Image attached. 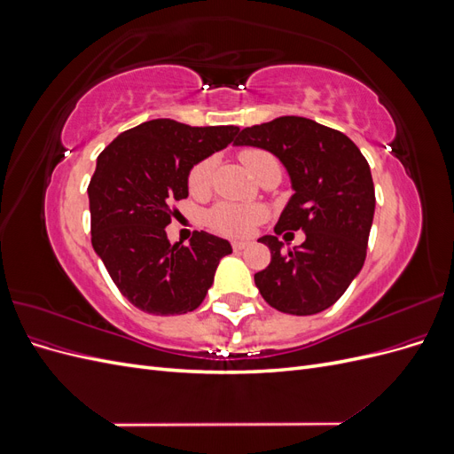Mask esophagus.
Wrapping results in <instances>:
<instances>
[{"mask_svg": "<svg viewBox=\"0 0 454 454\" xmlns=\"http://www.w3.org/2000/svg\"><path fill=\"white\" fill-rule=\"evenodd\" d=\"M246 246H248V242H242V240H235V242H232V250H235V252H242V250L246 248Z\"/></svg>", "mask_w": 454, "mask_h": 454, "instance_id": "esophagus-1", "label": "esophagus"}]
</instances>
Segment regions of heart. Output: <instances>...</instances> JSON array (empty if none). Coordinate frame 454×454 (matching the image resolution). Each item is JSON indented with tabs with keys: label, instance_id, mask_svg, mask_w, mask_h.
Here are the masks:
<instances>
[{
	"label": "heart",
	"instance_id": "b5f03b06",
	"mask_svg": "<svg viewBox=\"0 0 454 454\" xmlns=\"http://www.w3.org/2000/svg\"><path fill=\"white\" fill-rule=\"evenodd\" d=\"M269 160H274V157L263 149H244L240 153V162L244 164V168L248 170L252 176L255 170ZM212 174H214V159H202L197 162L193 168L189 172V189L193 193H206L210 189L212 184ZM265 217V210L261 206L254 204H232V202H219L206 215V222L208 225L219 232V235L232 237V239H242L252 235V231L255 225Z\"/></svg>",
	"mask_w": 454,
	"mask_h": 454
}]
</instances>
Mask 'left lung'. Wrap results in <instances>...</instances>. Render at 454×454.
<instances>
[{"label": "left lung", "mask_w": 454, "mask_h": 454, "mask_svg": "<svg viewBox=\"0 0 454 454\" xmlns=\"http://www.w3.org/2000/svg\"><path fill=\"white\" fill-rule=\"evenodd\" d=\"M235 145L267 149L290 174L295 193L274 232L305 231V242L284 252L265 235L270 263L255 272L267 303L286 314L309 316L332 307L364 267L375 187L369 164L348 136L312 119L286 115L242 129Z\"/></svg>", "instance_id": "8db88e82"}]
</instances>
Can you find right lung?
<instances>
[{
    "label": "right lung",
    "instance_id": "add662e5",
    "mask_svg": "<svg viewBox=\"0 0 454 454\" xmlns=\"http://www.w3.org/2000/svg\"><path fill=\"white\" fill-rule=\"evenodd\" d=\"M239 127H189L153 119L119 134L96 160L89 184L92 248L134 307L157 316L195 310L208 294L225 239L195 231L170 244L174 200L187 199L189 172L225 149Z\"/></svg>",
    "mask_w": 454,
    "mask_h": 454
}]
</instances>
